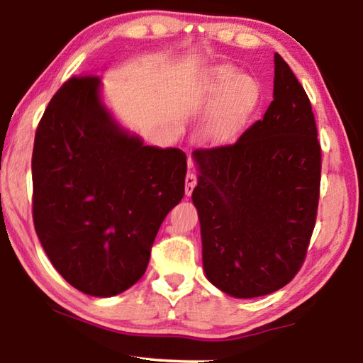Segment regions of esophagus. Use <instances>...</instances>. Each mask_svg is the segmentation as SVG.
Masks as SVG:
<instances>
[{"label": "esophagus", "instance_id": "34e87169", "mask_svg": "<svg viewBox=\"0 0 363 363\" xmlns=\"http://www.w3.org/2000/svg\"><path fill=\"white\" fill-rule=\"evenodd\" d=\"M196 186V174L194 173L192 169H189V173L186 176V195H192L194 189Z\"/></svg>", "mask_w": 363, "mask_h": 363}]
</instances>
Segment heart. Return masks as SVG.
<instances>
[{"mask_svg":"<svg viewBox=\"0 0 363 363\" xmlns=\"http://www.w3.org/2000/svg\"><path fill=\"white\" fill-rule=\"evenodd\" d=\"M216 91H227L208 120L206 131L214 139H229L242 130L259 99V88L253 78L240 77L230 69L216 75Z\"/></svg>","mask_w":363,"mask_h":363,"instance_id":"1","label":"heart"}]
</instances>
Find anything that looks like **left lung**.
Here are the masks:
<instances>
[{
	"label": "left lung",
	"instance_id": "left-lung-1",
	"mask_svg": "<svg viewBox=\"0 0 363 363\" xmlns=\"http://www.w3.org/2000/svg\"><path fill=\"white\" fill-rule=\"evenodd\" d=\"M274 101L233 144L196 149L203 267L235 298L274 293L306 259L320 196L322 150L309 97L274 56Z\"/></svg>",
	"mask_w": 363,
	"mask_h": 363
}]
</instances>
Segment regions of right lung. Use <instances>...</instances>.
<instances>
[{
	"instance_id": "1",
	"label": "right lung",
	"mask_w": 363,
	"mask_h": 363,
	"mask_svg": "<svg viewBox=\"0 0 363 363\" xmlns=\"http://www.w3.org/2000/svg\"><path fill=\"white\" fill-rule=\"evenodd\" d=\"M99 86V77H72L49 101L35 134L32 206L57 272L107 298L144 275L160 225L184 196L187 157L121 130Z\"/></svg>"
}]
</instances>
